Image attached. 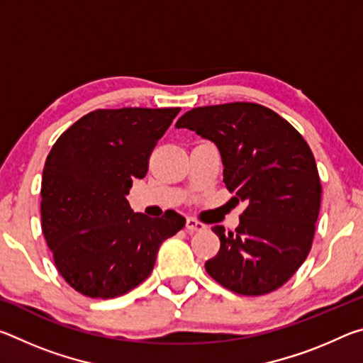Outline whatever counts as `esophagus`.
<instances>
[{
  "instance_id": "34e87169",
  "label": "esophagus",
  "mask_w": 363,
  "mask_h": 363,
  "mask_svg": "<svg viewBox=\"0 0 363 363\" xmlns=\"http://www.w3.org/2000/svg\"><path fill=\"white\" fill-rule=\"evenodd\" d=\"M186 229H187V232L194 233V232H201V230H205V229H206V225H205L203 223H200V220L194 219V218H189V219H187V223H186Z\"/></svg>"
}]
</instances>
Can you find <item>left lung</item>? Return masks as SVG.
<instances>
[{"label": "left lung", "mask_w": 363, "mask_h": 363, "mask_svg": "<svg viewBox=\"0 0 363 363\" xmlns=\"http://www.w3.org/2000/svg\"><path fill=\"white\" fill-rule=\"evenodd\" d=\"M176 128L195 131L218 147L225 187L247 201L235 232H213L219 253L206 272L233 293L259 296L277 290L311 251L320 210L314 155L286 120L257 104L192 108Z\"/></svg>", "instance_id": "8db88e82"}]
</instances>
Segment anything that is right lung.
<instances>
[{"mask_svg": "<svg viewBox=\"0 0 363 363\" xmlns=\"http://www.w3.org/2000/svg\"><path fill=\"white\" fill-rule=\"evenodd\" d=\"M179 110H96L73 123L49 152L43 235L60 275L84 296L108 299L143 284L162 243L186 225L173 210L149 218L126 200Z\"/></svg>", "mask_w": 363, "mask_h": 363, "instance_id": "obj_1", "label": "right lung"}]
</instances>
